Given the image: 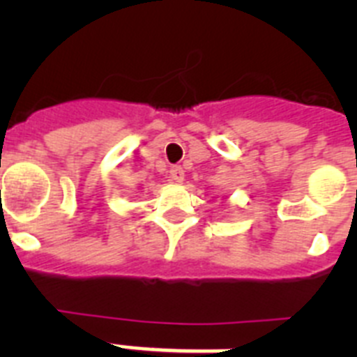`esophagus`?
<instances>
[{"label": "esophagus", "instance_id": "34e87169", "mask_svg": "<svg viewBox=\"0 0 357 357\" xmlns=\"http://www.w3.org/2000/svg\"><path fill=\"white\" fill-rule=\"evenodd\" d=\"M169 175H172V178L175 182H182L184 181V169L181 168V166H172V169H169Z\"/></svg>", "mask_w": 357, "mask_h": 357}]
</instances>
